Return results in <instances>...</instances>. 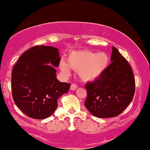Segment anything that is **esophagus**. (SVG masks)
Returning <instances> with one entry per match:
<instances>
[{
	"label": "esophagus",
	"instance_id": "obj_1",
	"mask_svg": "<svg viewBox=\"0 0 150 150\" xmlns=\"http://www.w3.org/2000/svg\"><path fill=\"white\" fill-rule=\"evenodd\" d=\"M77 87H78V86L76 85L75 83H72L71 85V87H70V89H71V91H75V90L77 88Z\"/></svg>",
	"mask_w": 150,
	"mask_h": 150
}]
</instances>
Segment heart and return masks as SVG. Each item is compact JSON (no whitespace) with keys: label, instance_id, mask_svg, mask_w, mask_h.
<instances>
[{"label":"heart","instance_id":"b5f03b06","mask_svg":"<svg viewBox=\"0 0 150 150\" xmlns=\"http://www.w3.org/2000/svg\"><path fill=\"white\" fill-rule=\"evenodd\" d=\"M108 55L105 52L96 53L90 50L73 51L69 54L67 63L61 61L59 69L64 74H70V69L78 71L83 81H93L98 79L109 64Z\"/></svg>","mask_w":150,"mask_h":150}]
</instances>
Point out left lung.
<instances>
[{
	"label": "left lung",
	"mask_w": 150,
	"mask_h": 150,
	"mask_svg": "<svg viewBox=\"0 0 150 150\" xmlns=\"http://www.w3.org/2000/svg\"><path fill=\"white\" fill-rule=\"evenodd\" d=\"M112 63L98 79L85 86V106L95 117L110 118L123 112L133 100L135 82L132 69L115 47Z\"/></svg>",
	"instance_id": "1"
}]
</instances>
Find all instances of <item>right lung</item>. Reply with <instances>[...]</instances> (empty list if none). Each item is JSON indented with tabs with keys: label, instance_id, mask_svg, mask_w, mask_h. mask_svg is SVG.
<instances>
[{
	"label": "right lung",
	"instance_id": "add662e5",
	"mask_svg": "<svg viewBox=\"0 0 150 150\" xmlns=\"http://www.w3.org/2000/svg\"><path fill=\"white\" fill-rule=\"evenodd\" d=\"M59 50L36 45L22 54L12 72V93L15 105L23 113L43 119L54 113L57 100L69 90L70 83L56 76L59 64Z\"/></svg>",
	"mask_w": 150,
	"mask_h": 150
}]
</instances>
